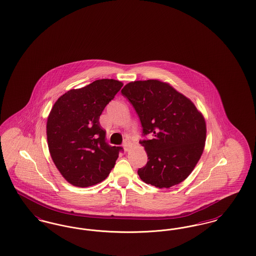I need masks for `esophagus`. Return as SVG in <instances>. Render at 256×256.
I'll use <instances>...</instances> for the list:
<instances>
[{
  "label": "esophagus",
  "instance_id": "obj_1",
  "mask_svg": "<svg viewBox=\"0 0 256 256\" xmlns=\"http://www.w3.org/2000/svg\"><path fill=\"white\" fill-rule=\"evenodd\" d=\"M122 146H124V148L126 152H128V150H130V142L126 140V141L124 142V144H122Z\"/></svg>",
  "mask_w": 256,
  "mask_h": 256
}]
</instances>
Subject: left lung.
<instances>
[{
	"label": "left lung",
	"mask_w": 256,
	"mask_h": 256,
	"mask_svg": "<svg viewBox=\"0 0 256 256\" xmlns=\"http://www.w3.org/2000/svg\"><path fill=\"white\" fill-rule=\"evenodd\" d=\"M134 106L148 140L140 141L148 154L138 170L144 182L170 188L182 182L200 158L206 139V124L195 104L174 87L158 80H137L122 88Z\"/></svg>",
	"instance_id": "left-lung-1"
}]
</instances>
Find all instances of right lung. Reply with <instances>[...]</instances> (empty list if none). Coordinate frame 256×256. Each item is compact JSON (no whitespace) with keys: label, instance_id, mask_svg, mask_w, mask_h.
I'll use <instances>...</instances> for the list:
<instances>
[{"label":"right lung","instance_id":"right-lung-1","mask_svg":"<svg viewBox=\"0 0 256 256\" xmlns=\"http://www.w3.org/2000/svg\"><path fill=\"white\" fill-rule=\"evenodd\" d=\"M122 86L112 78L98 80L63 94L50 112V154L62 176L74 186L102 182L115 165L122 148L106 142V130L98 119Z\"/></svg>","mask_w":256,"mask_h":256}]
</instances>
